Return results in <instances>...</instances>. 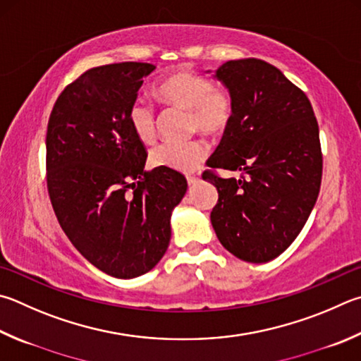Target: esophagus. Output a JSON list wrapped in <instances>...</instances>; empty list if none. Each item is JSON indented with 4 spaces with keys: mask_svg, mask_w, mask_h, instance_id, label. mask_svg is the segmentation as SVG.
<instances>
[{
    "mask_svg": "<svg viewBox=\"0 0 361 361\" xmlns=\"http://www.w3.org/2000/svg\"><path fill=\"white\" fill-rule=\"evenodd\" d=\"M186 180H188V185L189 186H192V185H195V183H199V176L197 175H188L186 176Z\"/></svg>",
    "mask_w": 361,
    "mask_h": 361,
    "instance_id": "1",
    "label": "esophagus"
}]
</instances>
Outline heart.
I'll return each mask as SVG.
<instances>
[{
	"label": "heart",
	"instance_id": "obj_1",
	"mask_svg": "<svg viewBox=\"0 0 361 361\" xmlns=\"http://www.w3.org/2000/svg\"><path fill=\"white\" fill-rule=\"evenodd\" d=\"M162 104L186 109L189 126L207 135H221L231 128L235 116V101L231 91L213 87L212 80L202 74L181 69L169 75L154 88ZM129 124L142 142H153L156 137V110L152 102L137 97L129 106ZM208 143L203 139L186 142H164L149 153L156 167L178 172H192L208 156Z\"/></svg>",
	"mask_w": 361,
	"mask_h": 361
}]
</instances>
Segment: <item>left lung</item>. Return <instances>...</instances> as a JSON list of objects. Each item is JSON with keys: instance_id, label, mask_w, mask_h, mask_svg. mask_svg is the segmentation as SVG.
<instances>
[{"instance_id": "8db88e82", "label": "left lung", "mask_w": 361, "mask_h": 361, "mask_svg": "<svg viewBox=\"0 0 361 361\" xmlns=\"http://www.w3.org/2000/svg\"><path fill=\"white\" fill-rule=\"evenodd\" d=\"M216 77L233 96L235 116L202 175L219 194L209 218L228 252L264 264L292 245L317 200L319 124L307 96L270 63L227 61ZM216 168L240 169L242 180L222 179Z\"/></svg>"}]
</instances>
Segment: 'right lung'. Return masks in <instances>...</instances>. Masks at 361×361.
Masks as SVG:
<instances>
[{
    "label": "right lung",
    "instance_id": "obj_1",
    "mask_svg": "<svg viewBox=\"0 0 361 361\" xmlns=\"http://www.w3.org/2000/svg\"><path fill=\"white\" fill-rule=\"evenodd\" d=\"M149 63L88 69L61 91L47 126V189L64 233L110 276L154 268L170 241V214L186 194L185 175L145 170L147 148L129 124Z\"/></svg>",
    "mask_w": 361,
    "mask_h": 361
}]
</instances>
